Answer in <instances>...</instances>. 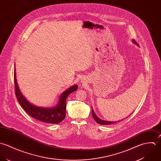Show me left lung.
Returning <instances> with one entry per match:
<instances>
[{
    "label": "left lung",
    "mask_w": 161,
    "mask_h": 161,
    "mask_svg": "<svg viewBox=\"0 0 161 161\" xmlns=\"http://www.w3.org/2000/svg\"><path fill=\"white\" fill-rule=\"evenodd\" d=\"M132 42L134 43V44H136V45H137V46H139L138 45V44H137V43L134 40H132ZM92 114H93V118H94V119L97 121V123H98V124H99V125H111V124H114V123H117L116 121H104V120H102V119H100L99 118H98L97 117V115L95 114V112H94V111H93V108H92Z\"/></svg>",
    "instance_id": "8db88e82"
}]
</instances>
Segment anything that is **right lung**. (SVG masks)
Returning a JSON list of instances; mask_svg holds the SVG:
<instances>
[{
    "label": "right lung",
    "mask_w": 161,
    "mask_h": 161,
    "mask_svg": "<svg viewBox=\"0 0 161 161\" xmlns=\"http://www.w3.org/2000/svg\"><path fill=\"white\" fill-rule=\"evenodd\" d=\"M14 83L15 92L17 99L22 108L31 116L44 123L50 124H58L64 120L66 116V100L68 95L78 89V86L75 85L66 90L60 95L58 103L53 108H45L37 107L30 103L27 99L23 96L19 88L15 73V66L14 69Z\"/></svg>",
    "instance_id": "right-lung-1"
}]
</instances>
